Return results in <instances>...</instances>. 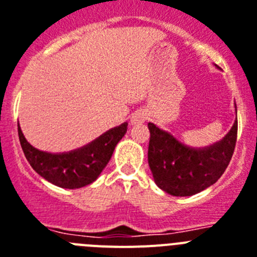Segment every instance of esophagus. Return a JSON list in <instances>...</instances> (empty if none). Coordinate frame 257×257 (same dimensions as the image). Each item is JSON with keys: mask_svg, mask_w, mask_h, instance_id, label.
Wrapping results in <instances>:
<instances>
[{"mask_svg": "<svg viewBox=\"0 0 257 257\" xmlns=\"http://www.w3.org/2000/svg\"><path fill=\"white\" fill-rule=\"evenodd\" d=\"M141 121H144V119H142V116L141 115H136L135 117H133V119H132V122H141Z\"/></svg>", "mask_w": 257, "mask_h": 257, "instance_id": "34e87169", "label": "esophagus"}]
</instances>
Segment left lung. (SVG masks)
<instances>
[{
  "instance_id": "8db88e82",
  "label": "left lung",
  "mask_w": 257,
  "mask_h": 257,
  "mask_svg": "<svg viewBox=\"0 0 257 257\" xmlns=\"http://www.w3.org/2000/svg\"><path fill=\"white\" fill-rule=\"evenodd\" d=\"M149 166L154 181L173 196H190L215 184L227 168L236 142L238 121L221 141L196 149L149 122Z\"/></svg>"
}]
</instances>
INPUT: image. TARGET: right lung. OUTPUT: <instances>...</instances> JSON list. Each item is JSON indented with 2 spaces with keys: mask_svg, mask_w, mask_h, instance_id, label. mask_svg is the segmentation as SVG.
I'll return each instance as SVG.
<instances>
[{
  "mask_svg": "<svg viewBox=\"0 0 257 257\" xmlns=\"http://www.w3.org/2000/svg\"><path fill=\"white\" fill-rule=\"evenodd\" d=\"M126 129L128 122H122L85 146L68 153L54 154L33 147L26 140L18 122L19 141L31 167L46 181L63 189H80L94 182L110 162L116 145L124 137Z\"/></svg>",
  "mask_w": 257,
  "mask_h": 257,
  "instance_id": "add662e5",
  "label": "right lung"
}]
</instances>
